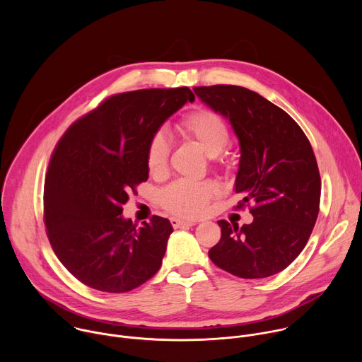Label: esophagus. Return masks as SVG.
I'll return each mask as SVG.
<instances>
[{
	"instance_id": "obj_1",
	"label": "esophagus",
	"mask_w": 362,
	"mask_h": 362,
	"mask_svg": "<svg viewBox=\"0 0 362 362\" xmlns=\"http://www.w3.org/2000/svg\"><path fill=\"white\" fill-rule=\"evenodd\" d=\"M170 223L173 228H182V226H193L196 225L194 221H186V219H177V218H170Z\"/></svg>"
}]
</instances>
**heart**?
Segmentation results:
<instances>
[{
    "mask_svg": "<svg viewBox=\"0 0 362 362\" xmlns=\"http://www.w3.org/2000/svg\"><path fill=\"white\" fill-rule=\"evenodd\" d=\"M179 134L196 143L209 159L219 162L221 153L229 143V127L225 119L212 110H194L183 116L177 126ZM170 143L163 133H154L146 147V166L150 176L160 179L169 170ZM214 180H177L162 190L159 202L168 212L182 218H197L204 214L209 202L218 196Z\"/></svg>",
    "mask_w": 362,
    "mask_h": 362,
    "instance_id": "1",
    "label": "heart"
}]
</instances>
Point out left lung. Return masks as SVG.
<instances>
[{"instance_id":"obj_1","label":"left lung","mask_w":362,"mask_h":362,"mask_svg":"<svg viewBox=\"0 0 362 362\" xmlns=\"http://www.w3.org/2000/svg\"><path fill=\"white\" fill-rule=\"evenodd\" d=\"M196 95L232 124L240 144L235 192L253 222L219 221L221 240L209 250L221 269L245 279L284 271L305 247L320 212L321 176L314 150L298 123L249 88L194 87Z\"/></svg>"}]
</instances>
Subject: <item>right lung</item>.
<instances>
[{
    "mask_svg": "<svg viewBox=\"0 0 362 362\" xmlns=\"http://www.w3.org/2000/svg\"><path fill=\"white\" fill-rule=\"evenodd\" d=\"M193 100L187 87L115 94L59 140L45 176L44 225L60 262L84 285L129 292L160 269L170 222L153 216L137 228L122 206L148 177L150 137Z\"/></svg>",
    "mask_w": 362,
    "mask_h": 362,
    "instance_id": "add662e5",
    "label": "right lung"
}]
</instances>
